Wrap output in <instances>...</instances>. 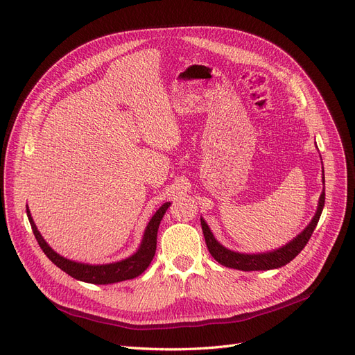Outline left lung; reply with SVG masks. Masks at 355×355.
Wrapping results in <instances>:
<instances>
[{"mask_svg":"<svg viewBox=\"0 0 355 355\" xmlns=\"http://www.w3.org/2000/svg\"><path fill=\"white\" fill-rule=\"evenodd\" d=\"M323 184H324V171H323ZM324 200L326 194L324 189L321 192L320 200H318V207L315 211V216L313 220L309 222L308 227L300 232L296 239H293L288 244L283 245L282 249H277L268 253H257V254H245V253H237L232 252L227 247H223L220 243L216 241L213 237V234L209 228V225L201 218V228L204 239H206L207 249L210 254L216 259L220 265L234 268V270H241V271H266V270H274V268H282L290 261H293L295 257L304 249L306 243L309 241L311 235H313L318 219L321 216V211L324 207Z\"/></svg>","mask_w":355,"mask_h":355,"instance_id":"8db88e82","label":"left lung"}]
</instances>
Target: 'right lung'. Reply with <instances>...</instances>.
Here are the masks:
<instances>
[{
    "label": "right lung",
    "instance_id": "right-lung-1",
    "mask_svg": "<svg viewBox=\"0 0 355 355\" xmlns=\"http://www.w3.org/2000/svg\"><path fill=\"white\" fill-rule=\"evenodd\" d=\"M168 206H170V202H164L163 206H161L155 211L151 220L148 222L141 247H139L135 254L127 257V259H124V261L106 263V265H89V263L73 262V261L67 259V257L60 256L59 253H56L51 249L44 239L41 237V234L37 230L34 220H32V216H31L28 207H26V213H28V219L31 223L32 232H34L42 252H44L49 259L56 266H59L62 271H65L68 275L75 278V280H80L84 283L112 284V283L124 282V280H132V278L141 275L149 266V263H151L153 257L155 254V250H157V232H158L159 222H161V219H163Z\"/></svg>",
    "mask_w": 355,
    "mask_h": 355
}]
</instances>
